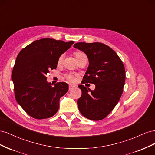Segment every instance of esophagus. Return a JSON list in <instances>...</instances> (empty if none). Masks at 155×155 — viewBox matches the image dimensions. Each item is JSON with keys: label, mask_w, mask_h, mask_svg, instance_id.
<instances>
[{"label": "esophagus", "mask_w": 155, "mask_h": 155, "mask_svg": "<svg viewBox=\"0 0 155 155\" xmlns=\"http://www.w3.org/2000/svg\"><path fill=\"white\" fill-rule=\"evenodd\" d=\"M75 87H75L74 85H69V91H72V89L74 88Z\"/></svg>", "instance_id": "1"}]
</instances>
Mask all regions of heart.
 I'll list each match as a JSON object with an SVG mask.
<instances>
[{"label":"heart","mask_w":155,"mask_h":155,"mask_svg":"<svg viewBox=\"0 0 155 155\" xmlns=\"http://www.w3.org/2000/svg\"><path fill=\"white\" fill-rule=\"evenodd\" d=\"M81 54H83L81 53V52H76V54H75V55H76V58L78 57V56L80 55H81ZM63 58V55H61L60 57L59 58V59H58V63H61L62 62ZM66 78H67V79H68V80L70 82H74V81H75L74 77L72 76H71V75H68V76H66Z\"/></svg>","instance_id":"obj_1"}]
</instances>
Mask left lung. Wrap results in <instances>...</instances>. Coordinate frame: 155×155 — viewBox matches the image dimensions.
<instances>
[{
  "mask_svg": "<svg viewBox=\"0 0 155 155\" xmlns=\"http://www.w3.org/2000/svg\"><path fill=\"white\" fill-rule=\"evenodd\" d=\"M74 47L85 53L89 64L83 83L96 85L94 91L83 85L78 87L82 91L78 100L79 110L91 120L105 118L113 110L122 94L125 81L124 65L115 51L101 43H78Z\"/></svg>",
  "mask_w": 155,
  "mask_h": 155,
  "instance_id": "left-lung-1",
  "label": "left lung"
}]
</instances>
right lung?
Masks as SVG:
<instances>
[{
	"label": "right lung",
	"instance_id": "right-lung-1",
	"mask_svg": "<svg viewBox=\"0 0 155 155\" xmlns=\"http://www.w3.org/2000/svg\"><path fill=\"white\" fill-rule=\"evenodd\" d=\"M74 43L50 38L36 40L18 54L12 74L15 99L28 114L35 119L53 116L68 85L59 82L52 87L46 80L49 70L55 69L58 59Z\"/></svg>",
	"mask_w": 155,
	"mask_h": 155
}]
</instances>
